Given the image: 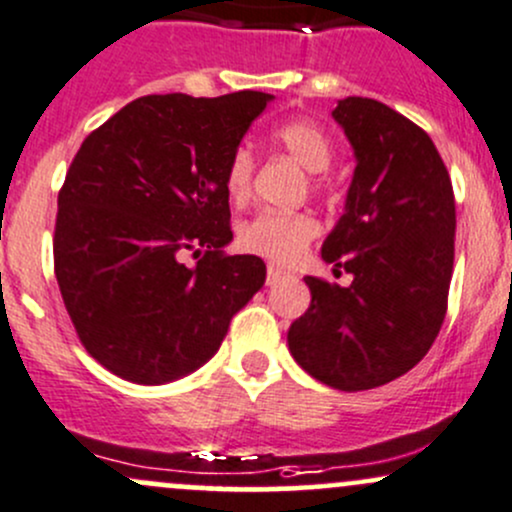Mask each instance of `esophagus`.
Here are the masks:
<instances>
[{
  "label": "esophagus",
  "mask_w": 512,
  "mask_h": 512,
  "mask_svg": "<svg viewBox=\"0 0 512 512\" xmlns=\"http://www.w3.org/2000/svg\"><path fill=\"white\" fill-rule=\"evenodd\" d=\"M287 270H282V267H277V265H267V284H277L279 279L282 277H287Z\"/></svg>",
  "instance_id": "obj_1"
}]
</instances>
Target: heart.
<instances>
[{"mask_svg":"<svg viewBox=\"0 0 512 512\" xmlns=\"http://www.w3.org/2000/svg\"><path fill=\"white\" fill-rule=\"evenodd\" d=\"M272 144L311 171V191L324 196L331 191L326 169L333 159V142L328 132L314 120H289L272 129ZM223 188L235 206L250 201L255 188V154L240 144L230 154L223 171ZM319 235V220L306 211H262L240 228V245L252 255L272 262H294L311 240Z\"/></svg>","mask_w":512,"mask_h":512,"instance_id":"b5f03b06","label":"heart"}]
</instances>
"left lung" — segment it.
<instances>
[{
    "label": "left lung",
    "mask_w": 512,
    "mask_h": 512,
    "mask_svg": "<svg viewBox=\"0 0 512 512\" xmlns=\"http://www.w3.org/2000/svg\"><path fill=\"white\" fill-rule=\"evenodd\" d=\"M333 117L358 164L321 257L353 282L304 277L311 304L287 341L311 378L358 392L400 378L432 348L454 272L456 203L437 147L405 115L346 98Z\"/></svg>",
    "instance_id": "1"
}]
</instances>
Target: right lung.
Wrapping results in <instances>:
<instances>
[{"label":"right lung","mask_w":512,"mask_h":512,"mask_svg":"<svg viewBox=\"0 0 512 512\" xmlns=\"http://www.w3.org/2000/svg\"><path fill=\"white\" fill-rule=\"evenodd\" d=\"M272 95H144L85 137L58 191L53 270L85 351L129 383L201 368L265 284L228 255L223 171ZM184 251L204 252L196 268Z\"/></svg>","instance_id":"right-lung-1"}]
</instances>
